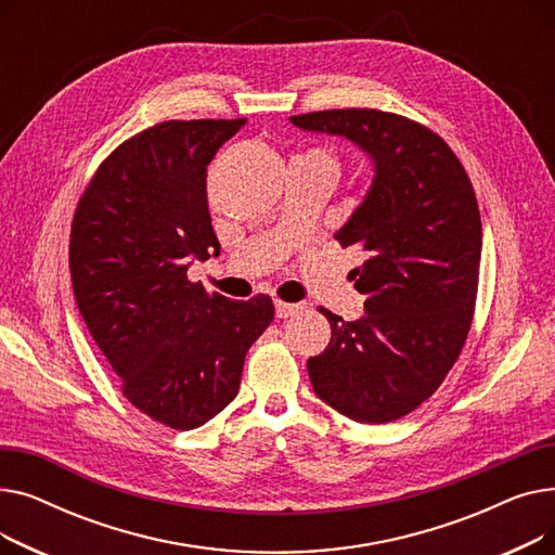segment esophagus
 <instances>
[{"label":"esophagus","instance_id":"obj_1","mask_svg":"<svg viewBox=\"0 0 555 555\" xmlns=\"http://www.w3.org/2000/svg\"><path fill=\"white\" fill-rule=\"evenodd\" d=\"M274 306H276V317H279V319L293 317V314H297V312L304 308L301 304H285V301H276Z\"/></svg>","mask_w":555,"mask_h":555}]
</instances>
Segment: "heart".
<instances>
[{
	"label": "heart",
	"mask_w": 555,
	"mask_h": 555,
	"mask_svg": "<svg viewBox=\"0 0 555 555\" xmlns=\"http://www.w3.org/2000/svg\"><path fill=\"white\" fill-rule=\"evenodd\" d=\"M299 159H310V162L324 164V166H328V168L337 170V159H335V155H333L331 151H326V149H312V151H308V153L299 155Z\"/></svg>",
	"instance_id": "1"
}]
</instances>
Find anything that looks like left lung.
Returning a JSON list of instances; mask_svg holds the SVG:
<instances>
[{"instance_id":"8db88e82","label":"left lung","mask_w":555,"mask_h":555,"mask_svg":"<svg viewBox=\"0 0 555 555\" xmlns=\"http://www.w3.org/2000/svg\"><path fill=\"white\" fill-rule=\"evenodd\" d=\"M297 128L346 137L371 157L364 202L335 233L362 251L351 272L366 314L331 322V341L308 360L314 393L358 423H391L446 380L475 314L481 218L473 182L450 145L406 116L324 109L289 116Z\"/></svg>"}]
</instances>
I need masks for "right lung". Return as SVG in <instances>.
<instances>
[{"mask_svg":"<svg viewBox=\"0 0 555 555\" xmlns=\"http://www.w3.org/2000/svg\"><path fill=\"white\" fill-rule=\"evenodd\" d=\"M245 119L164 121L94 172L72 222L78 310L139 412L195 429L236 398L249 346L274 319L266 295L233 301L189 281L220 249L207 166Z\"/></svg>","mask_w":555,"mask_h":555,"instance_id":"1","label":"right lung"}]
</instances>
